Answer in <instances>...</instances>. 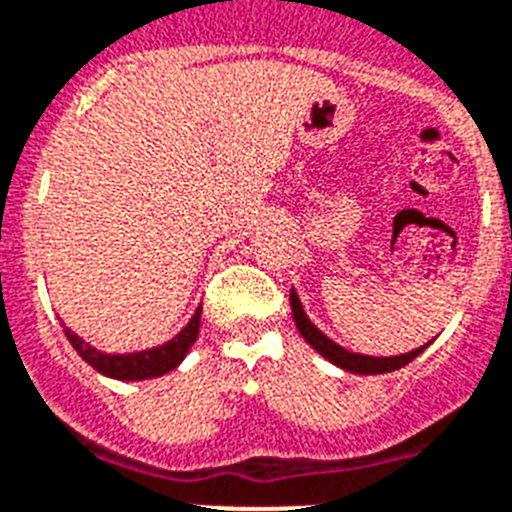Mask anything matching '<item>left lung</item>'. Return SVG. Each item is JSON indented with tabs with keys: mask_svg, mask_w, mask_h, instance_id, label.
Masks as SVG:
<instances>
[{
	"mask_svg": "<svg viewBox=\"0 0 512 512\" xmlns=\"http://www.w3.org/2000/svg\"><path fill=\"white\" fill-rule=\"evenodd\" d=\"M290 305H292V318H295V326H298V331L303 334L305 342L310 344V347L316 349L318 355H323L329 362H334V365H339L342 370H349V373H357V375H381V373H391V370H399L404 368V365H409V362L414 360V357H419L422 352L427 349V342L425 347H417L412 349V352H406V355H396V357H370V355H357V352H349V349L339 347L336 342H331L329 336L323 334V331H318L313 323H310V318L305 316L303 305H300V298L298 292L290 290Z\"/></svg>",
	"mask_w": 512,
	"mask_h": 512,
	"instance_id": "8db88e82",
	"label": "left lung"
}]
</instances>
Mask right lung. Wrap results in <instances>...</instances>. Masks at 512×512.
Returning <instances> with one entry per match:
<instances>
[{
  "instance_id": "right-lung-1",
  "label": "right lung",
  "mask_w": 512,
  "mask_h": 512,
  "mask_svg": "<svg viewBox=\"0 0 512 512\" xmlns=\"http://www.w3.org/2000/svg\"><path fill=\"white\" fill-rule=\"evenodd\" d=\"M199 323H202V308H196L194 318L186 323V329H181V334L173 336L170 342L160 344V347L144 349V352H131V355H106V352H98L95 347H90L74 331L64 329V334L72 342V347L77 349V355L90 368L98 370V373L108 375V378H116V381H147V378L165 375L181 365L183 357L189 355L191 344L199 336Z\"/></svg>"
}]
</instances>
